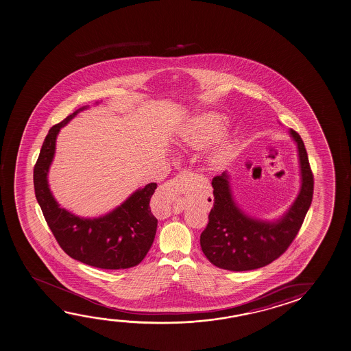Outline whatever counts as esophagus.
Masks as SVG:
<instances>
[{"instance_id":"34e87169","label":"esophagus","mask_w":351,"mask_h":351,"mask_svg":"<svg viewBox=\"0 0 351 351\" xmlns=\"http://www.w3.org/2000/svg\"><path fill=\"white\" fill-rule=\"evenodd\" d=\"M191 173L189 171H182L178 173L176 178L167 181L165 184L160 186V193L165 195L169 199H175L178 195L184 192L186 184H189Z\"/></svg>"}]
</instances>
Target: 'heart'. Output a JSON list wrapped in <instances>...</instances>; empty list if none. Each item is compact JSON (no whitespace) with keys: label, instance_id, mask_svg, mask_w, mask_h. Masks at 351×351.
<instances>
[{"label":"heart","instance_id":"heart-1","mask_svg":"<svg viewBox=\"0 0 351 351\" xmlns=\"http://www.w3.org/2000/svg\"><path fill=\"white\" fill-rule=\"evenodd\" d=\"M225 124H226L225 119L217 114H210V115H206L204 118H202L199 124L197 126V130L191 137L192 143L206 145L213 141L217 140L221 135L222 131L225 130ZM220 156H221L220 154H217L216 160H219Z\"/></svg>","mask_w":351,"mask_h":351}]
</instances>
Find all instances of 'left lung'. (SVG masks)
Listing matches in <instances>:
<instances>
[{
  "label": "left lung",
  "mask_w": 351,
  "mask_h": 351,
  "mask_svg": "<svg viewBox=\"0 0 351 351\" xmlns=\"http://www.w3.org/2000/svg\"><path fill=\"white\" fill-rule=\"evenodd\" d=\"M289 135L297 143L302 186L278 220L263 221L245 215L233 199L230 175L213 178L214 206L200 234V247L211 264L230 271L260 269L280 258L297 236L313 202V175L302 137L294 130H289Z\"/></svg>",
  "instance_id": "obj_1"
}]
</instances>
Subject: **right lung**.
<instances>
[{"mask_svg": "<svg viewBox=\"0 0 351 351\" xmlns=\"http://www.w3.org/2000/svg\"><path fill=\"white\" fill-rule=\"evenodd\" d=\"M86 108L77 109L49 129L34 167L35 195L60 248L71 258L98 269H129L145 259L156 237L158 220L152 214L149 202L156 184L137 189L118 208L95 219L79 217L60 208L49 187L47 175L57 135L76 114Z\"/></svg>", "mask_w": 351, "mask_h": 351, "instance_id": "add662e5", "label": "right lung"}]
</instances>
